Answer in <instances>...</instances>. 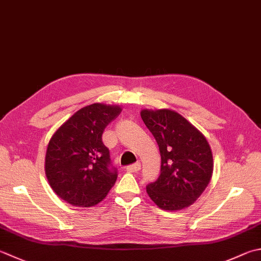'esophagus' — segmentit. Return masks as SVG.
I'll list each match as a JSON object with an SVG mask.
<instances>
[{"label": "esophagus", "instance_id": "obj_1", "mask_svg": "<svg viewBox=\"0 0 261 261\" xmlns=\"http://www.w3.org/2000/svg\"><path fill=\"white\" fill-rule=\"evenodd\" d=\"M140 170V164L139 163H135V164L129 165L125 167V171L129 172V173H137L138 171Z\"/></svg>", "mask_w": 261, "mask_h": 261}]
</instances>
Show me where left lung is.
Returning a JSON list of instances; mask_svg holds the SVG:
<instances>
[{"mask_svg": "<svg viewBox=\"0 0 261 261\" xmlns=\"http://www.w3.org/2000/svg\"><path fill=\"white\" fill-rule=\"evenodd\" d=\"M141 119L160 148L161 174L147 193L165 211L192 205L213 174V154L206 138L174 111H141Z\"/></svg>", "mask_w": 261, "mask_h": 261, "instance_id": "left-lung-1", "label": "left lung"}]
</instances>
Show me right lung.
<instances>
[{"instance_id": "1", "label": "right lung", "mask_w": 261, "mask_h": 261, "mask_svg": "<svg viewBox=\"0 0 261 261\" xmlns=\"http://www.w3.org/2000/svg\"><path fill=\"white\" fill-rule=\"evenodd\" d=\"M120 113L119 106L91 104L75 112L50 138L46 176L53 191L70 205L95 206L114 186L117 170L101 135Z\"/></svg>"}]
</instances>
